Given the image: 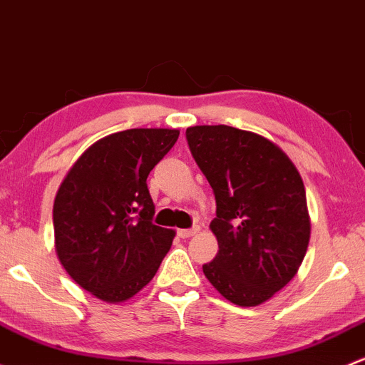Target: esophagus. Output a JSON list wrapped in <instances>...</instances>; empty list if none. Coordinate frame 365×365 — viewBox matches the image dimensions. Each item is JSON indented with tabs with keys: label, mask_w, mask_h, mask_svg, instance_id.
Returning a JSON list of instances; mask_svg holds the SVG:
<instances>
[{
	"label": "esophagus",
	"mask_w": 365,
	"mask_h": 365,
	"mask_svg": "<svg viewBox=\"0 0 365 365\" xmlns=\"http://www.w3.org/2000/svg\"><path fill=\"white\" fill-rule=\"evenodd\" d=\"M195 232H197V227H192V229H178V231H176V234H178V237H182V240H185V237L194 236Z\"/></svg>",
	"instance_id": "esophagus-1"
}]
</instances>
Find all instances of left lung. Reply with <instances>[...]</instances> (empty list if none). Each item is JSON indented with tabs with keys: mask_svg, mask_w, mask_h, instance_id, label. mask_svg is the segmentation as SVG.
<instances>
[{
	"mask_svg": "<svg viewBox=\"0 0 365 365\" xmlns=\"http://www.w3.org/2000/svg\"><path fill=\"white\" fill-rule=\"evenodd\" d=\"M195 164L212 185L218 253L202 273L227 301L257 306L297 273L309 243L301 175L274 143L231 125L185 133Z\"/></svg>",
	"mask_w": 365,
	"mask_h": 365,
	"instance_id": "obj_1",
	"label": "left lung"
}]
</instances>
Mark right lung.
Listing matches in <instances>:
<instances>
[{"label":"right lung","mask_w":365,"mask_h":365,"mask_svg":"<svg viewBox=\"0 0 365 365\" xmlns=\"http://www.w3.org/2000/svg\"><path fill=\"white\" fill-rule=\"evenodd\" d=\"M176 129H128L83 152L53 202L56 252L87 292L122 302L155 276L171 229L153 224L147 178L178 140Z\"/></svg>","instance_id":"add662e5"}]
</instances>
